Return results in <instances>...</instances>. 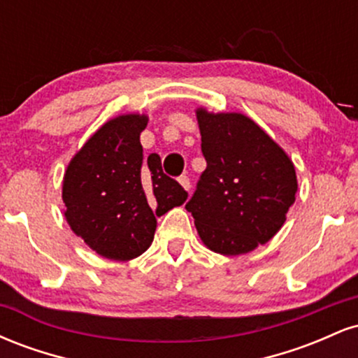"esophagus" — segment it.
Returning <instances> with one entry per match:
<instances>
[{
  "label": "esophagus",
  "mask_w": 358,
  "mask_h": 358,
  "mask_svg": "<svg viewBox=\"0 0 358 358\" xmlns=\"http://www.w3.org/2000/svg\"><path fill=\"white\" fill-rule=\"evenodd\" d=\"M178 183L182 185V187L185 188V190H187V192H190L192 185H190V178H188L187 175H182V176H180V178H178Z\"/></svg>",
  "instance_id": "1"
}]
</instances>
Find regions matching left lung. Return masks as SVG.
<instances>
[{
  "instance_id": "8db88e82",
  "label": "left lung",
  "mask_w": 358,
  "mask_h": 358,
  "mask_svg": "<svg viewBox=\"0 0 358 358\" xmlns=\"http://www.w3.org/2000/svg\"><path fill=\"white\" fill-rule=\"evenodd\" d=\"M195 113L207 168L185 208L205 248L224 256L248 254L285 224L298 190L294 165L244 114Z\"/></svg>"
}]
</instances>
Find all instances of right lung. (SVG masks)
<instances>
[{
    "instance_id": "obj_1",
    "label": "right lung",
    "mask_w": 358,
    "mask_h": 358,
    "mask_svg": "<svg viewBox=\"0 0 358 358\" xmlns=\"http://www.w3.org/2000/svg\"><path fill=\"white\" fill-rule=\"evenodd\" d=\"M146 114L109 119L73 155L64 175V215L72 232L106 259L131 261L153 242L156 217L188 193L163 173L156 153L143 162Z\"/></svg>"
}]
</instances>
